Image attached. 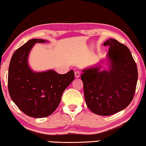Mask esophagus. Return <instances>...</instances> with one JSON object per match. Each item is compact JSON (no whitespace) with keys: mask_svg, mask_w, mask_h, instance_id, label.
<instances>
[{"mask_svg":"<svg viewBox=\"0 0 146 146\" xmlns=\"http://www.w3.org/2000/svg\"><path fill=\"white\" fill-rule=\"evenodd\" d=\"M75 78H80V73L79 71H75Z\"/></svg>","mask_w":146,"mask_h":146,"instance_id":"obj_1","label":"esophagus"}]
</instances>
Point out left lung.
<instances>
[{
	"label": "left lung",
	"instance_id": "1",
	"mask_svg": "<svg viewBox=\"0 0 146 146\" xmlns=\"http://www.w3.org/2000/svg\"><path fill=\"white\" fill-rule=\"evenodd\" d=\"M110 47L109 70L101 66L82 70L86 103L93 113L110 115L122 111L132 101L138 79L137 64L129 49L114 38L103 43Z\"/></svg>",
	"mask_w": 146,
	"mask_h": 146
}]
</instances>
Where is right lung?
<instances>
[{"mask_svg": "<svg viewBox=\"0 0 146 146\" xmlns=\"http://www.w3.org/2000/svg\"><path fill=\"white\" fill-rule=\"evenodd\" d=\"M41 38L29 40L14 52L8 72V90L12 101L33 117H45L56 110L64 90L75 78L73 70L58 74L54 70L34 72L28 64L31 49Z\"/></svg>", "mask_w": 146, "mask_h": 146, "instance_id": "add662e5", "label": "right lung"}]
</instances>
